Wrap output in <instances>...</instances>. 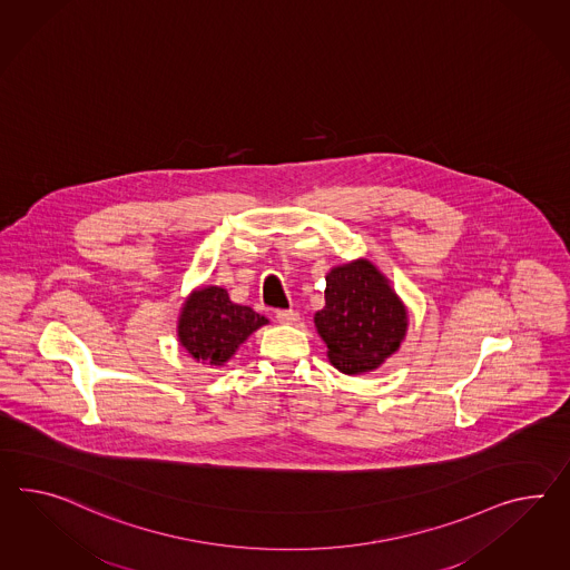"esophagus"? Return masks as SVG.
I'll list each match as a JSON object with an SVG mask.
<instances>
[{"mask_svg": "<svg viewBox=\"0 0 570 570\" xmlns=\"http://www.w3.org/2000/svg\"><path fill=\"white\" fill-rule=\"evenodd\" d=\"M277 321L281 324H295V322L299 321V314L295 309H278Z\"/></svg>", "mask_w": 570, "mask_h": 570, "instance_id": "1", "label": "esophagus"}]
</instances>
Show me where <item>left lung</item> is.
<instances>
[{
    "label": "left lung",
    "mask_w": 570,
    "mask_h": 570,
    "mask_svg": "<svg viewBox=\"0 0 570 570\" xmlns=\"http://www.w3.org/2000/svg\"><path fill=\"white\" fill-rule=\"evenodd\" d=\"M314 324L331 364L343 374H365L384 364L405 341L407 307L376 264L357 258L326 273L324 307Z\"/></svg>",
    "instance_id": "8db88e82"
}]
</instances>
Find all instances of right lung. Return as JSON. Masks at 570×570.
I'll list each match as a JSON object with an SVG mask.
<instances>
[{"label":"right lung","instance_id":"1","mask_svg":"<svg viewBox=\"0 0 570 570\" xmlns=\"http://www.w3.org/2000/svg\"><path fill=\"white\" fill-rule=\"evenodd\" d=\"M268 321L249 306L234 304L219 285L196 287L186 297L177 318L179 345L194 362L220 367Z\"/></svg>","mask_w":570,"mask_h":570}]
</instances>
